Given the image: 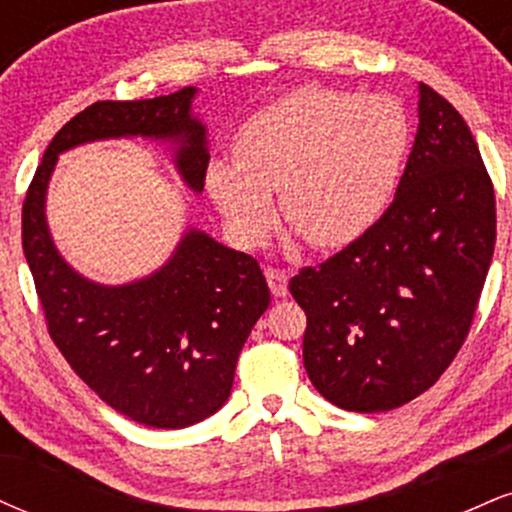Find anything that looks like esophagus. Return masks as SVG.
<instances>
[{
	"label": "esophagus",
	"mask_w": 512,
	"mask_h": 512,
	"mask_svg": "<svg viewBox=\"0 0 512 512\" xmlns=\"http://www.w3.org/2000/svg\"><path fill=\"white\" fill-rule=\"evenodd\" d=\"M267 284L274 298H286V293H289V274L281 272V269H267Z\"/></svg>",
	"instance_id": "34e87169"
}]
</instances>
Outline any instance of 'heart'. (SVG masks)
I'll list each match as a JSON object with an SVG mask.
<instances>
[{"label": "heart", "instance_id": "heart-1", "mask_svg": "<svg viewBox=\"0 0 512 512\" xmlns=\"http://www.w3.org/2000/svg\"><path fill=\"white\" fill-rule=\"evenodd\" d=\"M411 146L404 105L387 93L308 86L245 122L236 163L207 168V190L228 236L252 250L281 216L310 245L337 250L356 243L390 207Z\"/></svg>", "mask_w": 512, "mask_h": 512}]
</instances>
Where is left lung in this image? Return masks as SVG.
<instances>
[{
  "mask_svg": "<svg viewBox=\"0 0 512 512\" xmlns=\"http://www.w3.org/2000/svg\"><path fill=\"white\" fill-rule=\"evenodd\" d=\"M419 132L397 195L373 228L289 289L308 315L303 363L339 409L390 411L426 392L472 325L496 197L467 122L419 84Z\"/></svg>",
  "mask_w": 512,
  "mask_h": 512,
  "instance_id": "left-lung-1",
  "label": "left lung"
}]
</instances>
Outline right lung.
<instances>
[{
  "label": "right lung",
  "instance_id": "obj_1",
  "mask_svg": "<svg viewBox=\"0 0 512 512\" xmlns=\"http://www.w3.org/2000/svg\"><path fill=\"white\" fill-rule=\"evenodd\" d=\"M195 86L149 101H98L55 134L23 202V255L52 342L108 407L154 428H185L216 414L233 387L240 349L269 308L255 257L187 226L156 272L129 284H98L52 240L48 187L57 158L108 139L168 144L180 180L202 195L207 125Z\"/></svg>",
  "mask_w": 512,
  "mask_h": 512
}]
</instances>
